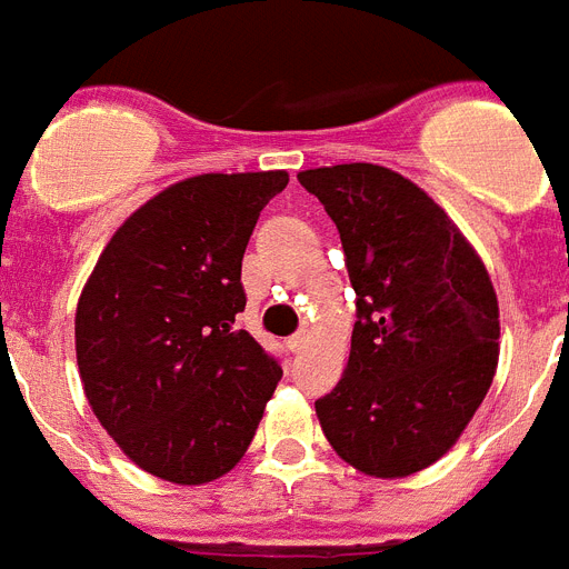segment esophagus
<instances>
[{
    "mask_svg": "<svg viewBox=\"0 0 569 569\" xmlns=\"http://www.w3.org/2000/svg\"><path fill=\"white\" fill-rule=\"evenodd\" d=\"M288 347H290V352H299V349L306 347V331H297L293 338H288Z\"/></svg>",
    "mask_w": 569,
    "mask_h": 569,
    "instance_id": "1",
    "label": "esophagus"
}]
</instances>
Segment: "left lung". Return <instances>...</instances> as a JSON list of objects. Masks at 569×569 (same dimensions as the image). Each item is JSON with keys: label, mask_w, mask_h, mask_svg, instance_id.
<instances>
[{"label": "left lung", "mask_w": 569, "mask_h": 569, "mask_svg": "<svg viewBox=\"0 0 569 569\" xmlns=\"http://www.w3.org/2000/svg\"><path fill=\"white\" fill-rule=\"evenodd\" d=\"M338 226L356 329L343 379L313 402L343 461L376 479L435 465L488 393L499 306L485 263L443 208L376 163L297 176Z\"/></svg>", "instance_id": "8db88e82"}]
</instances>
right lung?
Returning <instances> with one entry per match:
<instances>
[{
  "mask_svg": "<svg viewBox=\"0 0 569 569\" xmlns=\"http://www.w3.org/2000/svg\"><path fill=\"white\" fill-rule=\"evenodd\" d=\"M288 172H208L122 222L76 311L88 402L126 456L158 479L206 485L238 465L281 379L238 313L240 263Z\"/></svg>",
  "mask_w": 569,
  "mask_h": 569,
  "instance_id": "obj_1",
  "label": "right lung"
}]
</instances>
